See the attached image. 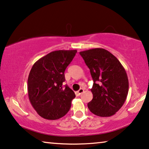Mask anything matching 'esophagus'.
<instances>
[{
    "mask_svg": "<svg viewBox=\"0 0 149 149\" xmlns=\"http://www.w3.org/2000/svg\"><path fill=\"white\" fill-rule=\"evenodd\" d=\"M84 91V90L83 88H80V89H79V91H77V95H81V93H82Z\"/></svg>",
    "mask_w": 149,
    "mask_h": 149,
    "instance_id": "obj_1",
    "label": "esophagus"
}]
</instances>
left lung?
<instances>
[{"instance_id": "obj_1", "label": "left lung", "mask_w": 149, "mask_h": 149, "mask_svg": "<svg viewBox=\"0 0 149 149\" xmlns=\"http://www.w3.org/2000/svg\"><path fill=\"white\" fill-rule=\"evenodd\" d=\"M79 54L94 81L91 88L93 98L88 107L97 116H113L124 104L128 93V78L124 68L105 49L96 48Z\"/></svg>"}]
</instances>
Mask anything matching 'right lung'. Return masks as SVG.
I'll use <instances>...</instances> for the list:
<instances>
[{"label":"right lung","instance_id":"add662e5","mask_svg":"<svg viewBox=\"0 0 149 149\" xmlns=\"http://www.w3.org/2000/svg\"><path fill=\"white\" fill-rule=\"evenodd\" d=\"M77 53L76 50L53 51L38 60L28 79L30 101L38 114L49 120H55L68 113L74 92L63 82L65 71Z\"/></svg>","mask_w":149,"mask_h":149}]
</instances>
